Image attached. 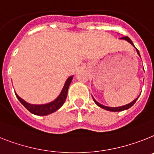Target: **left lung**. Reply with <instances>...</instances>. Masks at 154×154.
I'll list each match as a JSON object with an SVG mask.
<instances>
[{
    "label": "left lung",
    "mask_w": 154,
    "mask_h": 154,
    "mask_svg": "<svg viewBox=\"0 0 154 154\" xmlns=\"http://www.w3.org/2000/svg\"><path fill=\"white\" fill-rule=\"evenodd\" d=\"M121 39H123V40H125V41H127L128 42H129V43L131 44V45H133V46H134V44H133V42H132V41H131V40L130 39V38H129L128 37H121ZM134 47H135V46H134ZM136 51H137V53H138V55H139V56H140V54H139V50H138V49H137V48H136ZM92 98H93V96H92ZM138 98H139V97H137V98L135 99V100H133V101L131 102V103H128V104H127V105L122 106H119V107L106 106H103V105H102V104H100V103H98V102H97L96 100H95V99H94V98H93V100H94V102H95V104H96L97 106H99V107H101V108H103V109H106V110L112 111V112H119V111H123V110H125V109H129L130 107L134 105V104H135V102H136V100H137V99H138Z\"/></svg>",
    "instance_id": "obj_1"
}]
</instances>
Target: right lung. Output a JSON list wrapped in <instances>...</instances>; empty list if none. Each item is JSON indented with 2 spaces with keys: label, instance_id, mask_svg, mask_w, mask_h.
<instances>
[{
  "label": "right lung",
  "instance_id": "add662e5",
  "mask_svg": "<svg viewBox=\"0 0 154 154\" xmlns=\"http://www.w3.org/2000/svg\"><path fill=\"white\" fill-rule=\"evenodd\" d=\"M72 80H73V76H70L66 80V81L65 85L63 86L61 93L59 94V96L54 101L47 103V104H44V105H33V104H29V103L24 101L16 93H15V95H16V97H17L18 99L19 100V102L30 113L37 115V116H46V115H48L50 113H52L54 112H55L56 110H58L63 105V103H65L66 99L67 97L68 88H69V85H70Z\"/></svg>",
  "mask_w": 154,
  "mask_h": 154
}]
</instances>
